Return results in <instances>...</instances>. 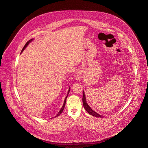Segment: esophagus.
Listing matches in <instances>:
<instances>
[{"instance_id": "1", "label": "esophagus", "mask_w": 148, "mask_h": 148, "mask_svg": "<svg viewBox=\"0 0 148 148\" xmlns=\"http://www.w3.org/2000/svg\"><path fill=\"white\" fill-rule=\"evenodd\" d=\"M77 79H78V80H80V79H81V76L80 75H77Z\"/></svg>"}]
</instances>
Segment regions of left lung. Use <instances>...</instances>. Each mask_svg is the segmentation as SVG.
I'll list each match as a JSON object with an SVG mask.
<instances>
[{"label": "left lung", "mask_w": 148, "mask_h": 148, "mask_svg": "<svg viewBox=\"0 0 148 148\" xmlns=\"http://www.w3.org/2000/svg\"><path fill=\"white\" fill-rule=\"evenodd\" d=\"M83 106L85 108V110L91 115L92 116H95L96 117H103L101 115H99L97 112H96L95 111H94L92 108H91V107L88 106V104H87V101H86V99L85 97V94L84 92L83 91Z\"/></svg>", "instance_id": "1"}]
</instances>
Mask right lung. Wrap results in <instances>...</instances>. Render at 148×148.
Returning <instances> with one entry per match:
<instances>
[{
  "instance_id": "right-lung-1",
  "label": "right lung",
  "mask_w": 148,
  "mask_h": 148,
  "mask_svg": "<svg viewBox=\"0 0 148 148\" xmlns=\"http://www.w3.org/2000/svg\"><path fill=\"white\" fill-rule=\"evenodd\" d=\"M32 39H31V40H30L29 41H27V42H26V44H25V45L24 46V47L23 48V49L22 50V51L21 52H22L23 51V50L25 49V48L27 46V45L29 44V43L30 42H31L32 41ZM69 91H70V89H69V91H68V95H67V96H66V97L65 98V100H64V104H63V106H62V108H61V109L60 110V111H59V112L57 114V115L56 116H59L60 115V114L63 111V110H64V107H65V103H66V98H67V97H68V94H69Z\"/></svg>"
}]
</instances>
